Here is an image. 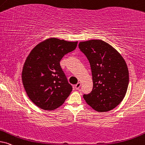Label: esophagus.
Masks as SVG:
<instances>
[{"mask_svg":"<svg viewBox=\"0 0 145 145\" xmlns=\"http://www.w3.org/2000/svg\"><path fill=\"white\" fill-rule=\"evenodd\" d=\"M80 85H81V84H80V82H78V83H77L76 84H75V86H74L75 89H76V90H78V89H79Z\"/></svg>","mask_w":145,"mask_h":145,"instance_id":"obj_1","label":"esophagus"}]
</instances>
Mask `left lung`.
<instances>
[{"label":"left lung","mask_w":145,"mask_h":145,"mask_svg":"<svg viewBox=\"0 0 145 145\" xmlns=\"http://www.w3.org/2000/svg\"><path fill=\"white\" fill-rule=\"evenodd\" d=\"M78 48L89 60L93 76V90L84 94V99L96 111L113 109L123 100L129 85L126 62L116 50L103 40L80 42Z\"/></svg>","instance_id":"1"}]
</instances>
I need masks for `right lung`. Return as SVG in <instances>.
Masks as SVG:
<instances>
[{"instance_id":"1","label":"right lung","mask_w":145,"mask_h":145,"mask_svg":"<svg viewBox=\"0 0 145 145\" xmlns=\"http://www.w3.org/2000/svg\"><path fill=\"white\" fill-rule=\"evenodd\" d=\"M78 42L51 38L39 43L24 63L22 80L28 97L37 106L54 110L61 106L72 90L60 61L76 48Z\"/></svg>"}]
</instances>
